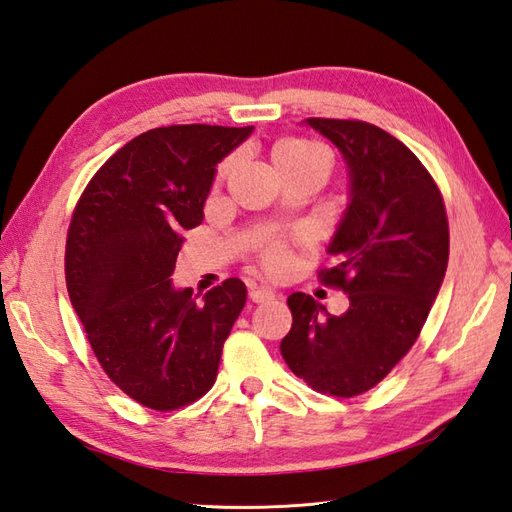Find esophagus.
Returning a JSON list of instances; mask_svg holds the SVG:
<instances>
[{
  "label": "esophagus",
  "instance_id": "esophagus-1",
  "mask_svg": "<svg viewBox=\"0 0 512 512\" xmlns=\"http://www.w3.org/2000/svg\"><path fill=\"white\" fill-rule=\"evenodd\" d=\"M248 297H250V301H255V303H264V301L275 299V290L270 288V286H257V284H253V286L248 288Z\"/></svg>",
  "mask_w": 512,
  "mask_h": 512
}]
</instances>
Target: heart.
Returning <instances> with one entry per match:
<instances>
[{
    "label": "heart",
    "mask_w": 512,
    "mask_h": 512,
    "mask_svg": "<svg viewBox=\"0 0 512 512\" xmlns=\"http://www.w3.org/2000/svg\"><path fill=\"white\" fill-rule=\"evenodd\" d=\"M273 162L279 171V176L286 173H295L312 167H325L330 169V156L321 145L312 143L306 138H284L279 140L273 149ZM286 248L281 244H270L264 253V262L268 268H281L286 264Z\"/></svg>",
    "instance_id": "obj_1"
}]
</instances>
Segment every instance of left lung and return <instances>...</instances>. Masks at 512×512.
Returning a JSON list of instances; mask_svg holds the SVG:
<instances>
[{
	"label": "left lung",
	"instance_id": "obj_1",
	"mask_svg": "<svg viewBox=\"0 0 512 512\" xmlns=\"http://www.w3.org/2000/svg\"><path fill=\"white\" fill-rule=\"evenodd\" d=\"M341 151L350 198L328 244L325 284L350 308L334 317L292 292L288 367L323 394L352 398L380 383L416 343L449 262V224L436 182L385 129L363 121L306 118Z\"/></svg>",
	"mask_w": 512,
	"mask_h": 512
}]
</instances>
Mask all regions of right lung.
Wrapping results in <instances>:
<instances>
[{"label":"right lung","instance_id":"right-lung-1","mask_svg":"<svg viewBox=\"0 0 512 512\" xmlns=\"http://www.w3.org/2000/svg\"><path fill=\"white\" fill-rule=\"evenodd\" d=\"M253 129H149L96 171L74 209L65 244L70 301L105 374L149 409L184 407L213 387L246 303L237 277L195 301L171 275L184 228L204 220L215 167Z\"/></svg>","mask_w":512,"mask_h":512}]
</instances>
